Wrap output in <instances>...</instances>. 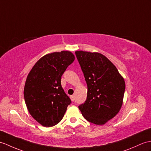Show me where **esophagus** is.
<instances>
[{"label": "esophagus", "instance_id": "esophagus-1", "mask_svg": "<svg viewBox=\"0 0 151 151\" xmlns=\"http://www.w3.org/2000/svg\"><path fill=\"white\" fill-rule=\"evenodd\" d=\"M70 98H71V100L72 101H75V96L74 95H71V96H70Z\"/></svg>", "mask_w": 151, "mask_h": 151}]
</instances>
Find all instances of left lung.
I'll return each mask as SVG.
<instances>
[{"label":"left lung","instance_id":"1","mask_svg":"<svg viewBox=\"0 0 151 151\" xmlns=\"http://www.w3.org/2000/svg\"><path fill=\"white\" fill-rule=\"evenodd\" d=\"M87 85V99L78 108L91 123L104 125L114 118L123 104L125 83L117 68L99 52L75 51Z\"/></svg>","mask_w":151,"mask_h":151}]
</instances>
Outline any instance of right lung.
<instances>
[{
	"label": "right lung",
	"mask_w": 151,
	"mask_h": 151,
	"mask_svg": "<svg viewBox=\"0 0 151 151\" xmlns=\"http://www.w3.org/2000/svg\"><path fill=\"white\" fill-rule=\"evenodd\" d=\"M74 60V55L68 51L47 54L27 76L24 96L27 110L44 127L58 124L71 102L61 86V77Z\"/></svg>",
	"instance_id": "right-lung-1"
}]
</instances>
